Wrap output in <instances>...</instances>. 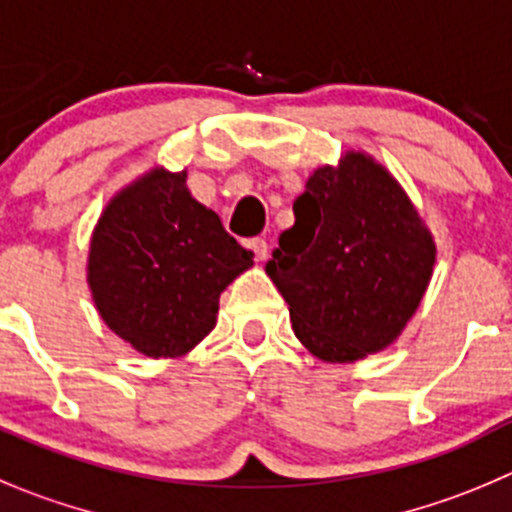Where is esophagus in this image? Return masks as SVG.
Returning a JSON list of instances; mask_svg holds the SVG:
<instances>
[{"mask_svg": "<svg viewBox=\"0 0 512 512\" xmlns=\"http://www.w3.org/2000/svg\"><path fill=\"white\" fill-rule=\"evenodd\" d=\"M248 248L253 251L256 261L269 259V243H266V238H251V241H248Z\"/></svg>", "mask_w": 512, "mask_h": 512, "instance_id": "1", "label": "esophagus"}]
</instances>
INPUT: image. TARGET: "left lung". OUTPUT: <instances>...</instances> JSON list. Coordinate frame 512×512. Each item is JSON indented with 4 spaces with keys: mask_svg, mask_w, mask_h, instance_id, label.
<instances>
[{
    "mask_svg": "<svg viewBox=\"0 0 512 512\" xmlns=\"http://www.w3.org/2000/svg\"><path fill=\"white\" fill-rule=\"evenodd\" d=\"M266 274L319 359L354 362L392 344L420 306L435 243L397 180L362 153L319 168L294 201Z\"/></svg>",
    "mask_w": 512,
    "mask_h": 512,
    "instance_id": "left-lung-1",
    "label": "left lung"
}]
</instances>
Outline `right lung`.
Wrapping results in <instances>:
<instances>
[{"instance_id": "1", "label": "right lung", "mask_w": 512, "mask_h": 512, "mask_svg": "<svg viewBox=\"0 0 512 512\" xmlns=\"http://www.w3.org/2000/svg\"><path fill=\"white\" fill-rule=\"evenodd\" d=\"M253 251L186 188V173L153 170L105 208L92 233V299L102 321L148 357H178L213 326L218 296Z\"/></svg>"}]
</instances>
